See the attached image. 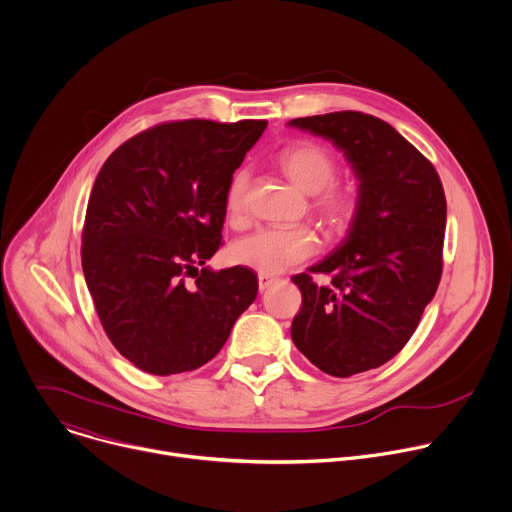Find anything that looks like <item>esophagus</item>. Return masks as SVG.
<instances>
[{
	"instance_id": "34e87169",
	"label": "esophagus",
	"mask_w": 512,
	"mask_h": 512,
	"mask_svg": "<svg viewBox=\"0 0 512 512\" xmlns=\"http://www.w3.org/2000/svg\"><path fill=\"white\" fill-rule=\"evenodd\" d=\"M257 279H259V289H261V291H265L267 287H271V285L275 283V277H271V275H263V273H259V277H257Z\"/></svg>"
}]
</instances>
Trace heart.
<instances>
[{"instance_id": "1", "label": "heart", "mask_w": 512, "mask_h": 512, "mask_svg": "<svg viewBox=\"0 0 512 512\" xmlns=\"http://www.w3.org/2000/svg\"><path fill=\"white\" fill-rule=\"evenodd\" d=\"M279 168L287 180L308 196H314L312 210L330 235H344L356 216V196L346 188L332 186L336 162L322 145L298 143L279 156ZM249 176L245 170L233 174L225 208L231 221H241L245 212ZM318 249V239L308 227H269L233 241L227 257L233 265L263 275H277L287 267L306 261Z\"/></svg>"}]
</instances>
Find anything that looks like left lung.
Wrapping results in <instances>:
<instances>
[{
    "label": "left lung",
    "mask_w": 512,
    "mask_h": 512,
    "mask_svg": "<svg viewBox=\"0 0 512 512\" xmlns=\"http://www.w3.org/2000/svg\"><path fill=\"white\" fill-rule=\"evenodd\" d=\"M328 139L356 182V216L340 245L312 273L291 277L302 310L291 340L316 367L350 377L381 367L415 332L442 277L446 194L435 168L389 123L358 111L291 119Z\"/></svg>",
    "instance_id": "left-lung-1"
}]
</instances>
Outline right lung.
Masks as SVG:
<instances>
[{
	"mask_svg": "<svg viewBox=\"0 0 512 512\" xmlns=\"http://www.w3.org/2000/svg\"><path fill=\"white\" fill-rule=\"evenodd\" d=\"M265 127L158 125L119 145L97 174L83 273L109 340L143 373L202 367L257 298L251 269L214 271L206 261L223 239L227 186Z\"/></svg>",
	"mask_w": 512,
	"mask_h": 512,
	"instance_id": "obj_1",
	"label": "right lung"
}]
</instances>
